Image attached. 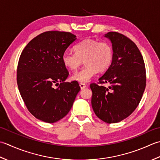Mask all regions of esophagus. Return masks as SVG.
<instances>
[{"mask_svg": "<svg viewBox=\"0 0 160 160\" xmlns=\"http://www.w3.org/2000/svg\"><path fill=\"white\" fill-rule=\"evenodd\" d=\"M79 86H80V88H81V89L83 90V89L85 88L86 87V84H85V83H79Z\"/></svg>", "mask_w": 160, "mask_h": 160, "instance_id": "1", "label": "esophagus"}]
</instances>
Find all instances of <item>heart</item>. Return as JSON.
I'll list each match as a JSON object with an SVG mask.
<instances>
[{
	"mask_svg": "<svg viewBox=\"0 0 160 160\" xmlns=\"http://www.w3.org/2000/svg\"><path fill=\"white\" fill-rule=\"evenodd\" d=\"M74 52H66L62 55V62L71 70H76L84 59L83 68L76 72L72 79L81 83H86L99 72L107 70L113 61V49L108 42L88 38L74 47Z\"/></svg>",
	"mask_w": 160,
	"mask_h": 160,
	"instance_id": "obj_1",
	"label": "heart"
}]
</instances>
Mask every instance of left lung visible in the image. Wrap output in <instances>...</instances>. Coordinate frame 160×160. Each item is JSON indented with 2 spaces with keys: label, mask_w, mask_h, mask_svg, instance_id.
<instances>
[{
  "label": "left lung",
  "mask_w": 160,
  "mask_h": 160,
  "mask_svg": "<svg viewBox=\"0 0 160 160\" xmlns=\"http://www.w3.org/2000/svg\"><path fill=\"white\" fill-rule=\"evenodd\" d=\"M113 49V61L99 79V83H91V99L95 115L104 122L114 123L126 119L138 107L146 83L143 57L134 42L116 32H108Z\"/></svg>",
  "instance_id": "left-lung-1"
}]
</instances>
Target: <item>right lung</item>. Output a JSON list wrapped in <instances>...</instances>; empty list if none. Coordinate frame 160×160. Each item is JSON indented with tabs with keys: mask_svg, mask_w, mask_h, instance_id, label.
I'll list each match as a JSON object with an SVG mask.
<instances>
[{
	"mask_svg": "<svg viewBox=\"0 0 160 160\" xmlns=\"http://www.w3.org/2000/svg\"><path fill=\"white\" fill-rule=\"evenodd\" d=\"M76 39L70 32H45L29 42L19 58V92L32 115L44 122L63 118L81 90L76 81L64 82L69 72L62 62V55Z\"/></svg>",
	"mask_w": 160,
	"mask_h": 160,
	"instance_id": "right-lung-1",
	"label": "right lung"
}]
</instances>
